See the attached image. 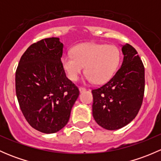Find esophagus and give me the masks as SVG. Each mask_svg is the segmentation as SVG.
I'll list each match as a JSON object with an SVG mask.
<instances>
[{
    "label": "esophagus",
    "instance_id": "1",
    "mask_svg": "<svg viewBox=\"0 0 161 161\" xmlns=\"http://www.w3.org/2000/svg\"><path fill=\"white\" fill-rule=\"evenodd\" d=\"M79 92H84V91H86V88H84V87H79Z\"/></svg>",
    "mask_w": 161,
    "mask_h": 161
}]
</instances>
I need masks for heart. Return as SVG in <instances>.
Returning a JSON list of instances; mask_svg holds the SVG:
<instances>
[{
    "label": "heart",
    "instance_id": "heart-1",
    "mask_svg": "<svg viewBox=\"0 0 161 161\" xmlns=\"http://www.w3.org/2000/svg\"><path fill=\"white\" fill-rule=\"evenodd\" d=\"M120 51L114 45L86 43L77 45L61 58V65L72 82L77 80L85 66L86 79L96 84L108 82L120 63Z\"/></svg>",
    "mask_w": 161,
    "mask_h": 161
}]
</instances>
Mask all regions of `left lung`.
<instances>
[{
  "label": "left lung",
  "instance_id": "1",
  "mask_svg": "<svg viewBox=\"0 0 161 161\" xmlns=\"http://www.w3.org/2000/svg\"><path fill=\"white\" fill-rule=\"evenodd\" d=\"M124 58L116 74L101 87L92 90V116L108 130H116L130 123L142 105L145 89V69L136 50L121 45Z\"/></svg>",
  "mask_w": 161,
  "mask_h": 161
}]
</instances>
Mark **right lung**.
I'll list each match as a JSON object with an SVG mask.
<instances>
[{"mask_svg":"<svg viewBox=\"0 0 161 161\" xmlns=\"http://www.w3.org/2000/svg\"><path fill=\"white\" fill-rule=\"evenodd\" d=\"M63 47L57 37L33 43L22 54L15 72L21 111L33 129L47 134L67 125L79 95L61 65Z\"/></svg>","mask_w":161,"mask_h":161,"instance_id":"1","label":"right lung"}]
</instances>
